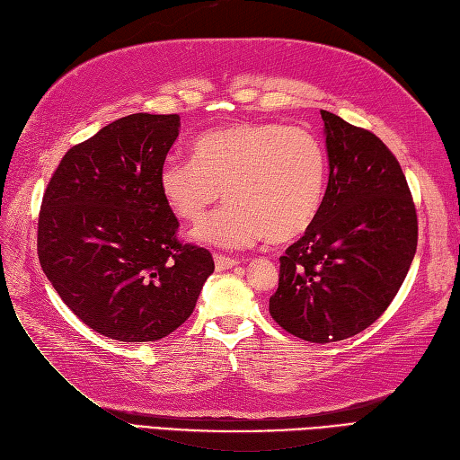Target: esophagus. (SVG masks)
I'll list each match as a JSON object with an SVG mask.
<instances>
[{"label": "esophagus", "mask_w": 460, "mask_h": 460, "mask_svg": "<svg viewBox=\"0 0 460 460\" xmlns=\"http://www.w3.org/2000/svg\"><path fill=\"white\" fill-rule=\"evenodd\" d=\"M213 261H215V269H217V270H227V269H233L235 265H239L237 259H231V257H225V255H215Z\"/></svg>", "instance_id": "34e87169"}]
</instances>
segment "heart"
<instances>
[{
    "mask_svg": "<svg viewBox=\"0 0 460 460\" xmlns=\"http://www.w3.org/2000/svg\"><path fill=\"white\" fill-rule=\"evenodd\" d=\"M193 158H165L158 183L168 208L190 223L199 221L223 190L229 203L193 229V239L208 245L292 241L314 223L324 199V146L296 126H223L193 142Z\"/></svg>",
    "mask_w": 460,
    "mask_h": 460,
    "instance_id": "obj_1",
    "label": "heart"
}]
</instances>
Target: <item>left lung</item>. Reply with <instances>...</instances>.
Segmentation results:
<instances>
[{"instance_id": "8db88e82", "label": "left lung", "mask_w": 460, "mask_h": 460, "mask_svg": "<svg viewBox=\"0 0 460 460\" xmlns=\"http://www.w3.org/2000/svg\"><path fill=\"white\" fill-rule=\"evenodd\" d=\"M328 188L314 223L280 257L270 316L288 334L330 344L359 334L392 305L417 249L402 165L376 134L320 111Z\"/></svg>"}]
</instances>
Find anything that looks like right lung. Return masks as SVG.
Wrapping results in <instances>:
<instances>
[{
  "label": "right lung",
  "mask_w": 460,
  "mask_h": 460,
  "mask_svg": "<svg viewBox=\"0 0 460 460\" xmlns=\"http://www.w3.org/2000/svg\"><path fill=\"white\" fill-rule=\"evenodd\" d=\"M178 134V114L124 116L73 146L45 190L39 262L65 305L106 338L172 334L215 269L208 249L178 241L160 191Z\"/></svg>",
  "instance_id": "obj_1"
}]
</instances>
